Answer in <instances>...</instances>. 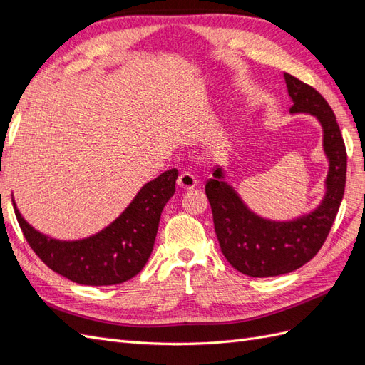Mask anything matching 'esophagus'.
<instances>
[{
	"mask_svg": "<svg viewBox=\"0 0 365 365\" xmlns=\"http://www.w3.org/2000/svg\"><path fill=\"white\" fill-rule=\"evenodd\" d=\"M196 182H197V180L195 178V175H192L190 172H182L178 176V187H180V189L190 190L196 185Z\"/></svg>",
	"mask_w": 365,
	"mask_h": 365,
	"instance_id": "esophagus-1",
	"label": "esophagus"
}]
</instances>
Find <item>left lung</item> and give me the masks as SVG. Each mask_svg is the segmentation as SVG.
Here are the masks:
<instances>
[{
  "mask_svg": "<svg viewBox=\"0 0 365 365\" xmlns=\"http://www.w3.org/2000/svg\"><path fill=\"white\" fill-rule=\"evenodd\" d=\"M294 105L291 113L315 115L324 130V150L330 168L327 192L315 212L291 222H272L251 213L228 184L220 181V169L205 182L220 251L228 263L250 277L288 274L317 256L326 242L346 189L347 152L336 117L315 88L284 73Z\"/></svg>",
  "mask_w": 365,
  "mask_h": 365,
  "instance_id": "8db88e82",
  "label": "left lung"
}]
</instances>
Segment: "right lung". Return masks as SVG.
I'll return each mask as SVG.
<instances>
[{
    "mask_svg": "<svg viewBox=\"0 0 365 365\" xmlns=\"http://www.w3.org/2000/svg\"><path fill=\"white\" fill-rule=\"evenodd\" d=\"M178 170L148 182L121 216L102 233L77 242L48 239L15 215L30 248L62 277L88 286L123 283L137 275L153 248L163 208L175 193Z\"/></svg>",
    "mask_w": 365,
    "mask_h": 365,
    "instance_id": "obj_1",
    "label": "right lung"
}]
</instances>
